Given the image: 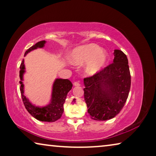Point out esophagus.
<instances>
[{"instance_id": "esophagus-1", "label": "esophagus", "mask_w": 156, "mask_h": 156, "mask_svg": "<svg viewBox=\"0 0 156 156\" xmlns=\"http://www.w3.org/2000/svg\"><path fill=\"white\" fill-rule=\"evenodd\" d=\"M73 85L75 87H79L80 86V84L78 83V82H74V83H73Z\"/></svg>"}]
</instances>
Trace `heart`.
Listing matches in <instances>:
<instances>
[{"mask_svg":"<svg viewBox=\"0 0 156 156\" xmlns=\"http://www.w3.org/2000/svg\"><path fill=\"white\" fill-rule=\"evenodd\" d=\"M71 62L74 65H82L86 63L84 71L90 76L101 72L109 61V54L99 45L89 43L73 49L69 55Z\"/></svg>","mask_w":156,"mask_h":156,"instance_id":"heart-1","label":"heart"}]
</instances>
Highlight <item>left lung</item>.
<instances>
[{"instance_id":"8db88e82","label":"left lung","mask_w":156,"mask_h":156,"mask_svg":"<svg viewBox=\"0 0 156 156\" xmlns=\"http://www.w3.org/2000/svg\"><path fill=\"white\" fill-rule=\"evenodd\" d=\"M113 63L91 77L84 79V97L87 112L95 120L114 118L125 105L131 87L128 59L118 49Z\"/></svg>"}]
</instances>
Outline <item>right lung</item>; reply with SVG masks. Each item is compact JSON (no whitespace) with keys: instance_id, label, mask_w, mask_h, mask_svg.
I'll list each match as a JSON object with an SVG mask.
<instances>
[{"instance_id":"1","label":"right lung","mask_w":156,"mask_h":156,"mask_svg":"<svg viewBox=\"0 0 156 156\" xmlns=\"http://www.w3.org/2000/svg\"><path fill=\"white\" fill-rule=\"evenodd\" d=\"M47 41H42L36 43L25 51L24 56H26L28 53L39 48H43ZM20 93L25 107L27 112L35 118L36 119L42 122H55L62 116L64 112V105L67 94L72 89L73 84L68 79L56 78L52 84L51 100L47 105L44 106H36L31 103L26 96L24 95V84H23V76L25 73V66L24 60H23L20 66Z\"/></svg>"}]
</instances>
